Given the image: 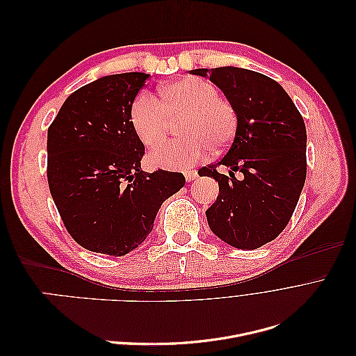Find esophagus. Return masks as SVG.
Segmentation results:
<instances>
[{
	"label": "esophagus",
	"instance_id": "obj_1",
	"mask_svg": "<svg viewBox=\"0 0 356 356\" xmlns=\"http://www.w3.org/2000/svg\"><path fill=\"white\" fill-rule=\"evenodd\" d=\"M184 177L187 181H193L197 178V172L196 170H184Z\"/></svg>",
	"mask_w": 356,
	"mask_h": 356
}]
</instances>
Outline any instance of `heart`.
<instances>
[{"mask_svg":"<svg viewBox=\"0 0 356 356\" xmlns=\"http://www.w3.org/2000/svg\"><path fill=\"white\" fill-rule=\"evenodd\" d=\"M160 102L149 93H139L131 105V123L139 141L154 149L165 143L172 123H178L174 143L157 149L149 161L161 168H188L229 147L238 131V111L215 84L186 77L160 86Z\"/></svg>","mask_w":356,"mask_h":356,"instance_id":"b5f03b06","label":"heart"}]
</instances>
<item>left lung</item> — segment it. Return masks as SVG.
I'll use <instances>...</instances> for the list:
<instances>
[{
	"label": "left lung",
	"mask_w": 356,
	"mask_h": 356,
	"mask_svg": "<svg viewBox=\"0 0 356 356\" xmlns=\"http://www.w3.org/2000/svg\"><path fill=\"white\" fill-rule=\"evenodd\" d=\"M209 77L238 111L227 153L197 174L218 181L220 195L207 211L211 230L239 250L276 239L293 217L306 181V126L277 81L264 74L222 67L193 70ZM218 165L231 168L230 177ZM241 171L242 180L234 177Z\"/></svg>",
	"instance_id": "1"
}]
</instances>
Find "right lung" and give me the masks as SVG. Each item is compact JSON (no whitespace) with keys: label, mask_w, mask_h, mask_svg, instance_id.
Here are the masks:
<instances>
[{"label":"right lung","mask_w":356,"mask_h":356,"mask_svg":"<svg viewBox=\"0 0 356 356\" xmlns=\"http://www.w3.org/2000/svg\"><path fill=\"white\" fill-rule=\"evenodd\" d=\"M149 77L106 75L63 102L47 132V181L71 238L86 250L120 257L152 233L166 199L186 184L181 172L141 169L145 147L131 105Z\"/></svg>","instance_id":"add662e5"}]
</instances>
